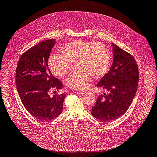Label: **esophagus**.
<instances>
[{"label":"esophagus","instance_id":"1","mask_svg":"<svg viewBox=\"0 0 157 157\" xmlns=\"http://www.w3.org/2000/svg\"><path fill=\"white\" fill-rule=\"evenodd\" d=\"M75 93L78 94V95H83V94H85V92H84V91H76V92H75Z\"/></svg>","mask_w":157,"mask_h":157}]
</instances>
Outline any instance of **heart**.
Masks as SVG:
<instances>
[{"label":"heart","instance_id":"b5f03b06","mask_svg":"<svg viewBox=\"0 0 157 157\" xmlns=\"http://www.w3.org/2000/svg\"><path fill=\"white\" fill-rule=\"evenodd\" d=\"M61 52L62 54H51L48 65L54 76L63 78L71 71L72 63H77L79 71L71 74L66 81L67 86L71 89H86L93 77H103L110 69V53L101 43L75 40L63 47Z\"/></svg>","mask_w":157,"mask_h":157}]
</instances>
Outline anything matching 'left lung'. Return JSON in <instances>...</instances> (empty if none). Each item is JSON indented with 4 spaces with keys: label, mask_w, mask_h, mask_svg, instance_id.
Instances as JSON below:
<instances>
[{
    "label": "left lung",
    "mask_w": 157,
    "mask_h": 157,
    "mask_svg": "<svg viewBox=\"0 0 157 157\" xmlns=\"http://www.w3.org/2000/svg\"><path fill=\"white\" fill-rule=\"evenodd\" d=\"M113 62L97 86L108 93L98 96L92 115L101 122H111L124 115L132 104L139 83L138 66L133 56L112 44Z\"/></svg>",
    "instance_id": "obj_1"
}]
</instances>
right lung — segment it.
<instances>
[{
  "instance_id": "obj_1",
  "label": "right lung",
  "mask_w": 157,
  "mask_h": 157,
  "mask_svg": "<svg viewBox=\"0 0 157 157\" xmlns=\"http://www.w3.org/2000/svg\"><path fill=\"white\" fill-rule=\"evenodd\" d=\"M55 42V39L47 40L31 47L20 56L16 69L15 82L23 105L34 117L43 122L60 115L66 97L64 93L53 97L49 94L51 90H59L63 86L47 63Z\"/></svg>"
}]
</instances>
